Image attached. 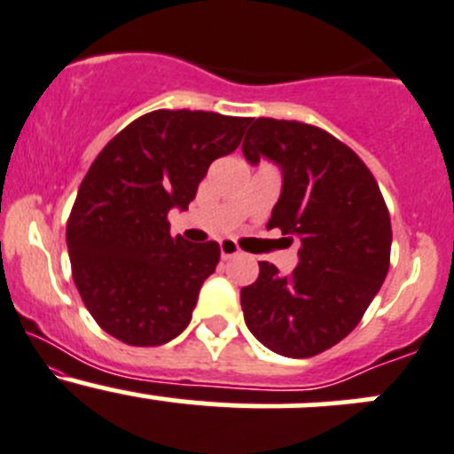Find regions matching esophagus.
Wrapping results in <instances>:
<instances>
[{
  "label": "esophagus",
  "instance_id": "obj_1",
  "mask_svg": "<svg viewBox=\"0 0 454 454\" xmlns=\"http://www.w3.org/2000/svg\"><path fill=\"white\" fill-rule=\"evenodd\" d=\"M219 252H222V259L223 261H228V259H232V256H239L241 254L239 246H237V243L231 241V239H222V241H219Z\"/></svg>",
  "mask_w": 454,
  "mask_h": 454
}]
</instances>
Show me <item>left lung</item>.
<instances>
[{
	"mask_svg": "<svg viewBox=\"0 0 454 454\" xmlns=\"http://www.w3.org/2000/svg\"><path fill=\"white\" fill-rule=\"evenodd\" d=\"M241 150L250 165L280 167L267 228L289 246L300 239L289 276L261 261L256 283L241 289L246 326L276 355H319L352 333L387 276L389 211L364 160L322 128L259 117Z\"/></svg>",
	"mask_w": 454,
	"mask_h": 454,
	"instance_id": "8db88e82",
	"label": "left lung"
}]
</instances>
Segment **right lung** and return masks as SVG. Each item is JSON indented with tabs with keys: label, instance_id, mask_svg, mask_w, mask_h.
Returning <instances> with one entry per match:
<instances>
[{
	"label": "right lung",
	"instance_id": "add662e5",
	"mask_svg": "<svg viewBox=\"0 0 454 454\" xmlns=\"http://www.w3.org/2000/svg\"><path fill=\"white\" fill-rule=\"evenodd\" d=\"M247 117L154 111L128 123L89 167L69 222L74 283L95 322L128 346H160L189 326L219 263L215 241L169 235L219 156L239 147Z\"/></svg>",
	"mask_w": 454,
	"mask_h": 454
}]
</instances>
